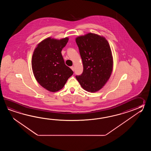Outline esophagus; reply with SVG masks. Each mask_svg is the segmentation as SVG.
Wrapping results in <instances>:
<instances>
[{"mask_svg":"<svg viewBox=\"0 0 151 151\" xmlns=\"http://www.w3.org/2000/svg\"><path fill=\"white\" fill-rule=\"evenodd\" d=\"M71 68L72 69V71H74V67H73V66H71Z\"/></svg>","mask_w":151,"mask_h":151,"instance_id":"esophagus-1","label":"esophagus"}]
</instances>
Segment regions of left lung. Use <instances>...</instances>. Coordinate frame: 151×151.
<instances>
[{
    "mask_svg": "<svg viewBox=\"0 0 151 151\" xmlns=\"http://www.w3.org/2000/svg\"><path fill=\"white\" fill-rule=\"evenodd\" d=\"M83 64V72L76 76L82 88L96 92L103 88L112 74L113 59L111 49L106 38L88 33L76 38Z\"/></svg>",
    "mask_w": 151,
    "mask_h": 151,
    "instance_id": "8db88e82",
    "label": "left lung"
}]
</instances>
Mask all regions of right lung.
I'll return each instance as SVG.
<instances>
[{
	"instance_id": "obj_1",
	"label": "right lung",
	"mask_w": 151,
	"mask_h": 151,
	"mask_svg": "<svg viewBox=\"0 0 151 151\" xmlns=\"http://www.w3.org/2000/svg\"><path fill=\"white\" fill-rule=\"evenodd\" d=\"M68 41V37L59 40L48 37L37 45L33 53L32 68L35 79L52 92L62 89L73 73L61 55Z\"/></svg>"
}]
</instances>
